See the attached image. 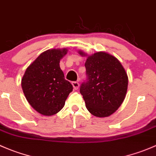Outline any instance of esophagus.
<instances>
[{
	"label": "esophagus",
	"mask_w": 156,
	"mask_h": 156,
	"mask_svg": "<svg viewBox=\"0 0 156 156\" xmlns=\"http://www.w3.org/2000/svg\"><path fill=\"white\" fill-rule=\"evenodd\" d=\"M72 84H73L74 89L75 90H78V88H79V83L77 82V81H73V82L72 83Z\"/></svg>",
	"instance_id": "obj_1"
}]
</instances>
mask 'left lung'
Wrapping results in <instances>:
<instances>
[{"instance_id": "obj_1", "label": "left lung", "mask_w": 156, "mask_h": 156, "mask_svg": "<svg viewBox=\"0 0 156 156\" xmlns=\"http://www.w3.org/2000/svg\"><path fill=\"white\" fill-rule=\"evenodd\" d=\"M78 54L87 57V81L80 88L87 109L96 117H109L125 99L129 81L125 69L117 57L107 52L88 55L79 50Z\"/></svg>"}]
</instances>
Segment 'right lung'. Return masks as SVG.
<instances>
[{
	"mask_svg": "<svg viewBox=\"0 0 156 156\" xmlns=\"http://www.w3.org/2000/svg\"><path fill=\"white\" fill-rule=\"evenodd\" d=\"M67 48L49 49L26 69L22 87L26 99L35 111L44 116L58 113L73 91V85L64 78L60 61Z\"/></svg>",
	"mask_w": 156,
	"mask_h": 156,
	"instance_id": "1",
	"label": "right lung"
}]
</instances>
